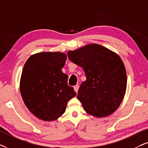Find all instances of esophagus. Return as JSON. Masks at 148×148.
Segmentation results:
<instances>
[{
	"label": "esophagus",
	"mask_w": 148,
	"mask_h": 148,
	"mask_svg": "<svg viewBox=\"0 0 148 148\" xmlns=\"http://www.w3.org/2000/svg\"><path fill=\"white\" fill-rule=\"evenodd\" d=\"M74 90H75V92H77L78 90V88H79V85H78V84H76V85L74 86Z\"/></svg>",
	"instance_id": "esophagus-1"
}]
</instances>
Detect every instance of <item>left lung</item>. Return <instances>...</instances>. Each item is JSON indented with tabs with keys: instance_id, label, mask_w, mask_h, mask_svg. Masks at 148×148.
I'll list each match as a JSON object with an SVG mask.
<instances>
[{
	"instance_id": "obj_1",
	"label": "left lung",
	"mask_w": 148,
	"mask_h": 148,
	"mask_svg": "<svg viewBox=\"0 0 148 148\" xmlns=\"http://www.w3.org/2000/svg\"><path fill=\"white\" fill-rule=\"evenodd\" d=\"M68 56L71 62L83 68L86 77L77 95L84 110L97 118L114 113L127 88V73L121 58L97 44L70 51Z\"/></svg>"
}]
</instances>
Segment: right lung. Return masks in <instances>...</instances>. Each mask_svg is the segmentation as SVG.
Masks as SVG:
<instances>
[{
    "mask_svg": "<svg viewBox=\"0 0 148 148\" xmlns=\"http://www.w3.org/2000/svg\"><path fill=\"white\" fill-rule=\"evenodd\" d=\"M66 59L60 52L38 53L29 57L23 66L20 80L23 102L42 121L58 119L69 100L76 95L74 88L68 86V76L62 71Z\"/></svg>",
    "mask_w": 148,
    "mask_h": 148,
    "instance_id": "add662e5",
    "label": "right lung"
}]
</instances>
